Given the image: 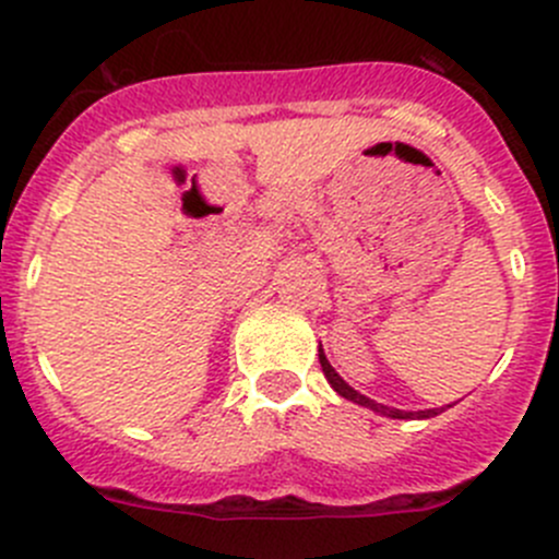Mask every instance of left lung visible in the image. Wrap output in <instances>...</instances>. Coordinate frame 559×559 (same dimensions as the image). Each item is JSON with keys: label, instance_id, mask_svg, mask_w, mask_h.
I'll return each instance as SVG.
<instances>
[{"label": "left lung", "instance_id": "1", "mask_svg": "<svg viewBox=\"0 0 559 559\" xmlns=\"http://www.w3.org/2000/svg\"><path fill=\"white\" fill-rule=\"evenodd\" d=\"M319 362H321V370H324L326 381H330L332 389H335V392L341 394V397L352 400V403L365 405V408H373L376 414L392 416V419H430V416H438V414H441V411H443V408H430V411H397V408H386V405L376 403V400L365 397V394H359L357 389L348 386L346 381H343L341 376L335 373V368H332V365L326 362V357H324V352H321V348H319Z\"/></svg>", "mask_w": 559, "mask_h": 559}]
</instances>
